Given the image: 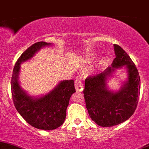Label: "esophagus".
Returning <instances> with one entry per match:
<instances>
[{
	"mask_svg": "<svg viewBox=\"0 0 149 149\" xmlns=\"http://www.w3.org/2000/svg\"><path fill=\"white\" fill-rule=\"evenodd\" d=\"M75 88H76L77 92H82L83 90V87H84V85L82 83V82L81 81L80 79H77L75 80Z\"/></svg>",
	"mask_w": 149,
	"mask_h": 149,
	"instance_id": "1",
	"label": "esophagus"
}]
</instances>
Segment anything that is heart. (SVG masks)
<instances>
[{
    "mask_svg": "<svg viewBox=\"0 0 149 149\" xmlns=\"http://www.w3.org/2000/svg\"><path fill=\"white\" fill-rule=\"evenodd\" d=\"M94 56H95L94 54H89L88 56H87V59H88L89 60H92V59H93ZM105 62H106V59H105V58H102V59H101V60H100L101 64H105Z\"/></svg>",
    "mask_w": 149,
    "mask_h": 149,
    "instance_id": "b5f03b06",
    "label": "heart"
}]
</instances>
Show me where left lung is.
<instances>
[{"mask_svg": "<svg viewBox=\"0 0 149 149\" xmlns=\"http://www.w3.org/2000/svg\"><path fill=\"white\" fill-rule=\"evenodd\" d=\"M113 47L116 58L111 67L86 78L83 90L90 118L102 127L114 126L128 120L136 110L140 95V76L136 65L120 46L113 44ZM124 65L128 72L127 80L120 90L111 91L107 81L117 68Z\"/></svg>", "mask_w": 149, "mask_h": 149, "instance_id": "8db88e82", "label": "left lung"}]
</instances>
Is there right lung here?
Instances as JSON below:
<instances>
[{
	"mask_svg": "<svg viewBox=\"0 0 149 149\" xmlns=\"http://www.w3.org/2000/svg\"><path fill=\"white\" fill-rule=\"evenodd\" d=\"M51 44L39 41L29 47L16 62L11 78L12 97L18 113L31 126L46 131L56 129L64 123L70 97L76 92L74 80L61 81L47 95L35 97L29 95L21 88L18 74L22 62L33 57L41 48Z\"/></svg>",
	"mask_w": 149,
	"mask_h": 149,
	"instance_id": "obj_1",
	"label": "right lung"
}]
</instances>
